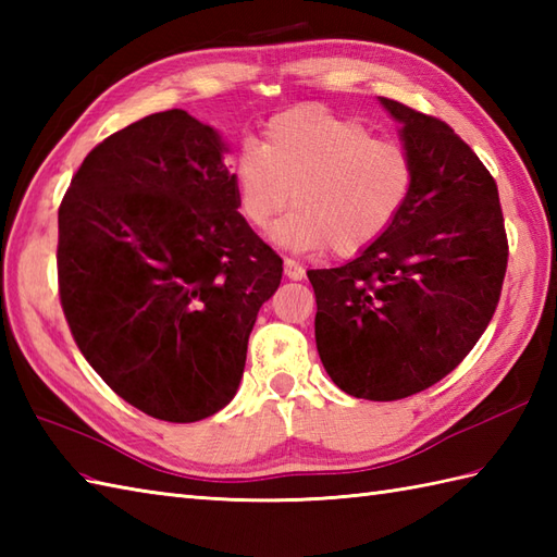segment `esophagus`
<instances>
[{"mask_svg":"<svg viewBox=\"0 0 557 557\" xmlns=\"http://www.w3.org/2000/svg\"><path fill=\"white\" fill-rule=\"evenodd\" d=\"M285 275H287L289 280H304L306 270H304V265H299V263H297V260L285 258Z\"/></svg>","mask_w":557,"mask_h":557,"instance_id":"esophagus-1","label":"esophagus"}]
</instances>
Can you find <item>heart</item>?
<instances>
[{
	"mask_svg": "<svg viewBox=\"0 0 557 557\" xmlns=\"http://www.w3.org/2000/svg\"><path fill=\"white\" fill-rule=\"evenodd\" d=\"M236 206L251 227L292 212L272 236L297 251L357 256L393 227L413 186L411 152L357 116L304 104L265 124L232 162Z\"/></svg>",
	"mask_w": 557,
	"mask_h": 557,
	"instance_id": "obj_1",
	"label": "heart"
}]
</instances>
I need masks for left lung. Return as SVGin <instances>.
<instances>
[{
	"label": "left lung",
	"mask_w": 557,
	"mask_h": 557,
	"mask_svg": "<svg viewBox=\"0 0 557 557\" xmlns=\"http://www.w3.org/2000/svg\"><path fill=\"white\" fill-rule=\"evenodd\" d=\"M401 122L413 186L381 239L309 270L315 345L347 395L393 401L455 371L498 309L507 234L498 186L453 126L381 98Z\"/></svg>",
	"instance_id": "1"
}]
</instances>
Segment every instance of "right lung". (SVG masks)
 Instances as JSON below:
<instances>
[{
  "label": "right lung",
  "mask_w": 557,
  "mask_h": 557,
  "mask_svg": "<svg viewBox=\"0 0 557 557\" xmlns=\"http://www.w3.org/2000/svg\"><path fill=\"white\" fill-rule=\"evenodd\" d=\"M215 128L184 110L92 148L59 206V301L86 361L152 419L230 405L282 258L236 210Z\"/></svg>",
  "instance_id": "1"
}]
</instances>
